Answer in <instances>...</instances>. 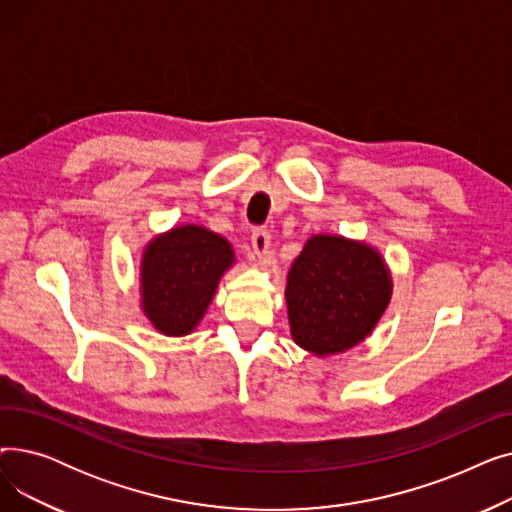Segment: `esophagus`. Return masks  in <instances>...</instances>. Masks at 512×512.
I'll return each instance as SVG.
<instances>
[{"label":"esophagus","mask_w":512,"mask_h":512,"mask_svg":"<svg viewBox=\"0 0 512 512\" xmlns=\"http://www.w3.org/2000/svg\"><path fill=\"white\" fill-rule=\"evenodd\" d=\"M251 245L257 257H265L270 253V232L265 228H255L251 234Z\"/></svg>","instance_id":"34e87169"}]
</instances>
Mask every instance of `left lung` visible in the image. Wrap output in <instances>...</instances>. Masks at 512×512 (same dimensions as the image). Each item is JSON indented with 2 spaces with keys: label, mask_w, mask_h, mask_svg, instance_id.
I'll return each mask as SVG.
<instances>
[{
  "label": "left lung",
  "mask_w": 512,
  "mask_h": 512,
  "mask_svg": "<svg viewBox=\"0 0 512 512\" xmlns=\"http://www.w3.org/2000/svg\"><path fill=\"white\" fill-rule=\"evenodd\" d=\"M382 257L361 242L313 236L292 263L286 303L292 338L319 357L359 344L390 301Z\"/></svg>",
  "instance_id": "8db88e82"
}]
</instances>
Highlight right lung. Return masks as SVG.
<instances>
[{"label":"right lung","mask_w":512,"mask_h":512,"mask_svg":"<svg viewBox=\"0 0 512 512\" xmlns=\"http://www.w3.org/2000/svg\"><path fill=\"white\" fill-rule=\"evenodd\" d=\"M232 261L230 242L201 226H182L157 236L141 267L143 309L153 326L168 336L191 332Z\"/></svg>","instance_id":"obj_1"}]
</instances>
